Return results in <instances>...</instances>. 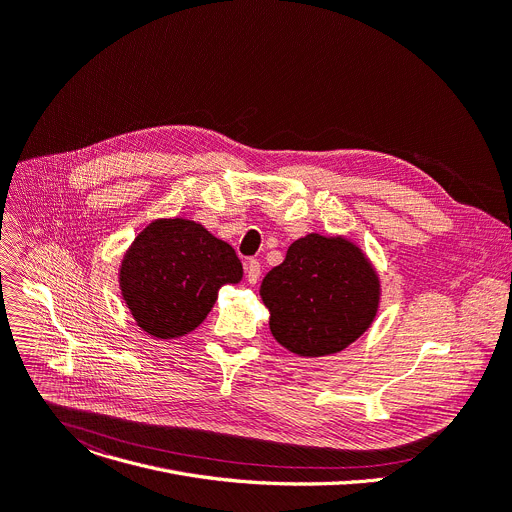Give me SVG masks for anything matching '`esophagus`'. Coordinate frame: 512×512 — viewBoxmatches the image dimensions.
<instances>
[{
  "label": "esophagus",
  "instance_id": "obj_1",
  "mask_svg": "<svg viewBox=\"0 0 512 512\" xmlns=\"http://www.w3.org/2000/svg\"><path fill=\"white\" fill-rule=\"evenodd\" d=\"M245 271H247V280H249V284L253 286V284H257V282H259V275H261V263H259L257 259H249V261L245 263Z\"/></svg>",
  "mask_w": 512,
  "mask_h": 512
}]
</instances>
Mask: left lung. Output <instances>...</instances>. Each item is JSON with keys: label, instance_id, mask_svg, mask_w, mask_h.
I'll list each match as a JSON object with an SVG mask.
<instances>
[{"label": "left lung", "instance_id": "1", "mask_svg": "<svg viewBox=\"0 0 512 512\" xmlns=\"http://www.w3.org/2000/svg\"><path fill=\"white\" fill-rule=\"evenodd\" d=\"M259 296L277 343L300 357H322L347 349L374 324L382 282L359 245L310 232L263 277Z\"/></svg>", "mask_w": 512, "mask_h": 512}]
</instances>
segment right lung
<instances>
[{
    "mask_svg": "<svg viewBox=\"0 0 512 512\" xmlns=\"http://www.w3.org/2000/svg\"><path fill=\"white\" fill-rule=\"evenodd\" d=\"M243 280V265L228 243L200 222L181 216L147 224L118 269L120 296L136 327L155 339H179L196 331L218 290Z\"/></svg>",
    "mask_w": 512,
    "mask_h": 512,
    "instance_id": "add662e5",
    "label": "right lung"
}]
</instances>
